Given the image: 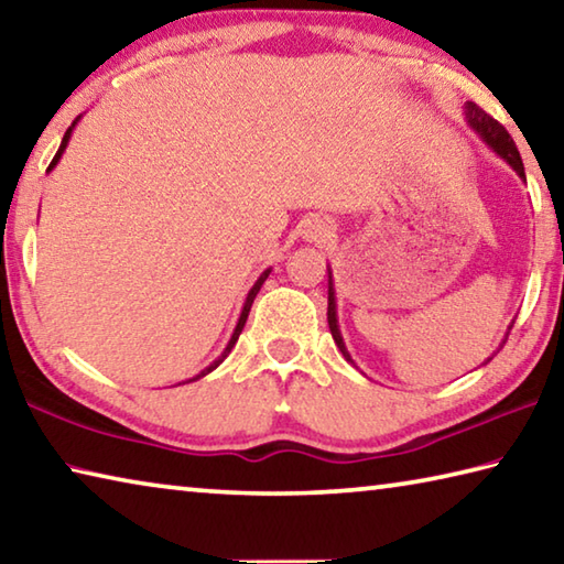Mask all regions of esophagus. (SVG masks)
I'll return each mask as SVG.
<instances>
[{
	"instance_id": "esophagus-1",
	"label": "esophagus",
	"mask_w": 564,
	"mask_h": 564,
	"mask_svg": "<svg viewBox=\"0 0 564 564\" xmlns=\"http://www.w3.org/2000/svg\"><path fill=\"white\" fill-rule=\"evenodd\" d=\"M330 234V226L326 221H313L308 226V231H305V238H311V241H318V238H326Z\"/></svg>"
}]
</instances>
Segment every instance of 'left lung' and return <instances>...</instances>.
Listing matches in <instances>:
<instances>
[{
    "label": "left lung",
    "mask_w": 564,
    "mask_h": 564,
    "mask_svg": "<svg viewBox=\"0 0 564 564\" xmlns=\"http://www.w3.org/2000/svg\"><path fill=\"white\" fill-rule=\"evenodd\" d=\"M465 121L467 127H470L477 137H480L485 144H488L495 154H498L502 161H508L510 169L518 174L520 178H524V166H522V159H520V151L518 147H514V141L508 131H505V127L500 121H495L490 113H485L480 107H477L475 101H467L465 104ZM328 328H330V336L333 340H336V346L340 348L343 358H346L348 362H352L350 352L346 348V343H343V336H340V328H338V308H336V289H333V273L328 269ZM512 328V326H510ZM508 328V333H510ZM508 333H505V338L500 343V348L505 346V340H508ZM498 348V350H500ZM492 360V358H488ZM485 360V362H488ZM356 366V362H352Z\"/></svg>",
    "instance_id": "8db88e82"
}]
</instances>
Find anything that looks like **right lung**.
I'll return each mask as SVG.
<instances>
[{"label": "right lung", "mask_w": 564, "mask_h": 564, "mask_svg": "<svg viewBox=\"0 0 564 564\" xmlns=\"http://www.w3.org/2000/svg\"><path fill=\"white\" fill-rule=\"evenodd\" d=\"M76 121H79V119H76ZM76 121L72 123V127L69 129H66V133H64V139H62V147H59V151H56V156L52 159V164H50V171L56 166V164H59V159H62V154H64V149H66V144H69V139H72V131H74V127H76ZM269 273H271V269H265L261 275H259V281H256L253 283V289L251 291H248V295H246V303H243V311H241V316H238V323H236V328H234V336H231V340H228L226 343V348H224V352H221V356H218L214 362H212V366H208V368H204L202 370V373H198V376H194V378H188L186 380V383H194V380H198V378H204V376H208V373H212V370L214 368H218V366H221V362H224V358L228 356V352H231L234 350V346H236V340H238V336H241V330H243V326H246V318H248V311H251V305H253V299H256V293H259L261 291V285H263V281L265 279H269Z\"/></svg>", "instance_id": "1"}]
</instances>
